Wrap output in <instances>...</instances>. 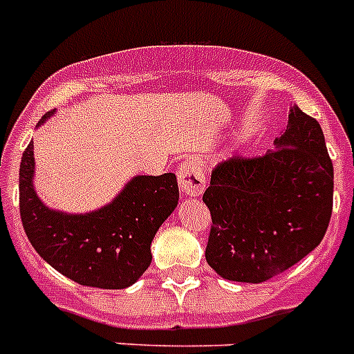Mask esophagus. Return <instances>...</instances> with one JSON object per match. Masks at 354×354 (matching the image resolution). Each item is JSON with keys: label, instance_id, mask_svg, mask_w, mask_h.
I'll use <instances>...</instances> for the list:
<instances>
[{"label": "esophagus", "instance_id": "esophagus-1", "mask_svg": "<svg viewBox=\"0 0 354 354\" xmlns=\"http://www.w3.org/2000/svg\"><path fill=\"white\" fill-rule=\"evenodd\" d=\"M178 183L185 196H200L205 191V174L198 160L187 158L178 169Z\"/></svg>", "mask_w": 354, "mask_h": 354}]
</instances>
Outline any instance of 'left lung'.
I'll use <instances>...</instances> for the list:
<instances>
[{
  "label": "left lung",
  "instance_id": "obj_1",
  "mask_svg": "<svg viewBox=\"0 0 354 354\" xmlns=\"http://www.w3.org/2000/svg\"><path fill=\"white\" fill-rule=\"evenodd\" d=\"M207 263L225 280L261 283L322 242L333 212V162L320 123L289 111L277 149L212 169Z\"/></svg>",
  "mask_w": 354,
  "mask_h": 354
}]
</instances>
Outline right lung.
I'll list each match as a JSON object with an SVG mask.
<instances>
[{
	"mask_svg": "<svg viewBox=\"0 0 354 354\" xmlns=\"http://www.w3.org/2000/svg\"><path fill=\"white\" fill-rule=\"evenodd\" d=\"M50 114L41 118L43 123ZM34 151L28 143L19 165V214L37 254L80 286L125 289L151 266V242L178 205L172 172L138 176L100 211H50L32 187Z\"/></svg>",
	"mask_w": 354,
	"mask_h": 354,
	"instance_id": "add662e5",
	"label": "right lung"
}]
</instances>
